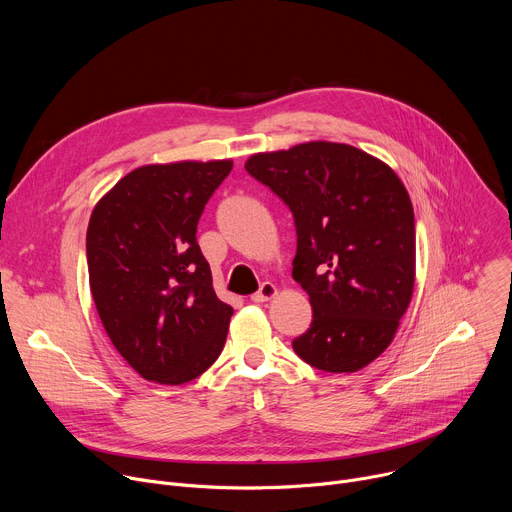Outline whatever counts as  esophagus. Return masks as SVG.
I'll return each mask as SVG.
<instances>
[{"label":"esophagus","instance_id":"1","mask_svg":"<svg viewBox=\"0 0 512 512\" xmlns=\"http://www.w3.org/2000/svg\"><path fill=\"white\" fill-rule=\"evenodd\" d=\"M275 296H277V287H275L271 281H265V283H261V287H259L257 294H253V296H251V300H253L255 304H263V302L273 300Z\"/></svg>","mask_w":512,"mask_h":512}]
</instances>
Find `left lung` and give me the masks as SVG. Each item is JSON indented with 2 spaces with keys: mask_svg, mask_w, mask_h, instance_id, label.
<instances>
[{
  "mask_svg": "<svg viewBox=\"0 0 512 512\" xmlns=\"http://www.w3.org/2000/svg\"><path fill=\"white\" fill-rule=\"evenodd\" d=\"M245 170L294 212V279L312 324L296 354L326 373H356L393 342L415 285V218L383 160L348 143L306 141L253 154Z\"/></svg>",
  "mask_w": 512,
  "mask_h": 512,
  "instance_id": "8db88e82",
  "label": "left lung"
}]
</instances>
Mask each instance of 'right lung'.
<instances>
[{"mask_svg": "<svg viewBox=\"0 0 512 512\" xmlns=\"http://www.w3.org/2000/svg\"><path fill=\"white\" fill-rule=\"evenodd\" d=\"M233 160L148 164L95 204L89 285L107 336L145 381L184 385L221 354L233 308L214 294L198 218Z\"/></svg>", "mask_w": 512, "mask_h": 512, "instance_id": "1", "label": "right lung"}]
</instances>
